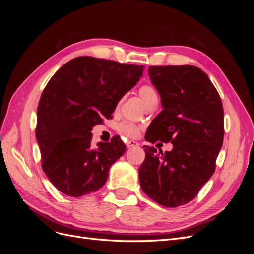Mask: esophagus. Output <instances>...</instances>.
Segmentation results:
<instances>
[{"label": "esophagus", "instance_id": "esophagus-1", "mask_svg": "<svg viewBox=\"0 0 254 254\" xmlns=\"http://www.w3.org/2000/svg\"><path fill=\"white\" fill-rule=\"evenodd\" d=\"M126 146H127V148L136 147V146H139V143L134 142V141H127V142H126Z\"/></svg>", "mask_w": 254, "mask_h": 254}]
</instances>
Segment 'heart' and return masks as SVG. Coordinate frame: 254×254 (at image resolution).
<instances>
[{
  "label": "heart",
  "mask_w": 254,
  "mask_h": 254,
  "mask_svg": "<svg viewBox=\"0 0 254 254\" xmlns=\"http://www.w3.org/2000/svg\"><path fill=\"white\" fill-rule=\"evenodd\" d=\"M139 94H140L145 106L149 104L151 101H153V99H158L156 90L153 89L151 86H147V84L140 88ZM118 129H119V132L121 134L125 135L127 137H136L137 135H139V132H140L139 126L133 124V123H130V122L121 123Z\"/></svg>",
  "instance_id": "b5f03b06"
}]
</instances>
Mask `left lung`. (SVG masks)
<instances>
[{
  "label": "left lung",
  "mask_w": 254,
  "mask_h": 254,
  "mask_svg": "<svg viewBox=\"0 0 254 254\" xmlns=\"http://www.w3.org/2000/svg\"><path fill=\"white\" fill-rule=\"evenodd\" d=\"M148 75L163 110L145 140L171 142L173 149L143 146L140 184L153 201L176 207L193 200L214 174L224 142V108L209 76L197 66H149Z\"/></svg>",
  "instance_id": "8db88e82"
}]
</instances>
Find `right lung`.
Segmentation results:
<instances>
[{
	"label": "right lung",
	"mask_w": 254,
	"mask_h": 254,
	"mask_svg": "<svg viewBox=\"0 0 254 254\" xmlns=\"http://www.w3.org/2000/svg\"><path fill=\"white\" fill-rule=\"evenodd\" d=\"M144 65L81 56L54 74L37 109L36 137L42 168L61 193L80 197L101 189L109 168L124 155L119 136L92 145V128L111 118L121 98L143 75Z\"/></svg>",
	"instance_id": "1"
}]
</instances>
